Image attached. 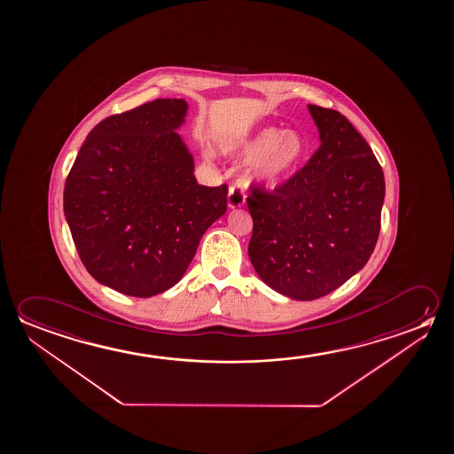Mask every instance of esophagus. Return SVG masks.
Returning <instances> with one entry per match:
<instances>
[{
	"label": "esophagus",
	"mask_w": 454,
	"mask_h": 454,
	"mask_svg": "<svg viewBox=\"0 0 454 454\" xmlns=\"http://www.w3.org/2000/svg\"><path fill=\"white\" fill-rule=\"evenodd\" d=\"M244 204H246V194H244V192L239 186H231L230 192H228V207H242Z\"/></svg>",
	"instance_id": "34e87169"
}]
</instances>
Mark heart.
I'll return each instance as SVG.
<instances>
[{
    "label": "heart",
    "mask_w": 454,
    "mask_h": 454,
    "mask_svg": "<svg viewBox=\"0 0 454 454\" xmlns=\"http://www.w3.org/2000/svg\"><path fill=\"white\" fill-rule=\"evenodd\" d=\"M226 155L250 163L247 180L269 185L290 176L302 161L307 144L302 134L277 127L261 128L252 136L222 145Z\"/></svg>",
    "instance_id": "heart-1"
}]
</instances>
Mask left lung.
Instances as JSON below:
<instances>
[{
    "label": "left lung",
    "instance_id": "obj_1",
    "mask_svg": "<svg viewBox=\"0 0 454 454\" xmlns=\"http://www.w3.org/2000/svg\"><path fill=\"white\" fill-rule=\"evenodd\" d=\"M320 133L310 161L272 193L252 190L248 256L261 280L296 301L323 298L364 268L377 244L385 177L340 112L309 105Z\"/></svg>",
    "mask_w": 454,
    "mask_h": 454
}]
</instances>
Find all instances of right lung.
<instances>
[{"label":"right lung","instance_id":"right-lung-1","mask_svg":"<svg viewBox=\"0 0 454 454\" xmlns=\"http://www.w3.org/2000/svg\"><path fill=\"white\" fill-rule=\"evenodd\" d=\"M186 111L185 99H155L103 120L67 176L63 208L83 266L127 296L172 288L228 208V186L196 182L177 133Z\"/></svg>","mask_w":454,"mask_h":454}]
</instances>
